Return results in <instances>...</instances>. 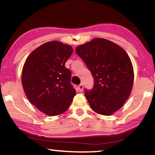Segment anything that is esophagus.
<instances>
[{
    "instance_id": "obj_1",
    "label": "esophagus",
    "mask_w": 155,
    "mask_h": 155,
    "mask_svg": "<svg viewBox=\"0 0 155 155\" xmlns=\"http://www.w3.org/2000/svg\"><path fill=\"white\" fill-rule=\"evenodd\" d=\"M78 90H79L81 92V91H83V84H81V85H78Z\"/></svg>"
}]
</instances>
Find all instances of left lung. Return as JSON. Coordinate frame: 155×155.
Listing matches in <instances>:
<instances>
[{
	"label": "left lung",
	"mask_w": 155,
	"mask_h": 155,
	"mask_svg": "<svg viewBox=\"0 0 155 155\" xmlns=\"http://www.w3.org/2000/svg\"><path fill=\"white\" fill-rule=\"evenodd\" d=\"M91 72L94 83L85 95L91 109L109 115L120 109L130 96L134 73L124 49L105 39L96 38L76 48Z\"/></svg>",
	"instance_id": "left-lung-1"
}]
</instances>
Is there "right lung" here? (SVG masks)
I'll return each instance as SVG.
<instances>
[{"label": "right lung", "instance_id": "1", "mask_svg": "<svg viewBox=\"0 0 155 155\" xmlns=\"http://www.w3.org/2000/svg\"><path fill=\"white\" fill-rule=\"evenodd\" d=\"M72 52L69 45L49 41L34 50L23 67L22 83L26 96L50 116L66 111L76 95L70 82L72 72L65 66Z\"/></svg>", "mask_w": 155, "mask_h": 155}]
</instances>
